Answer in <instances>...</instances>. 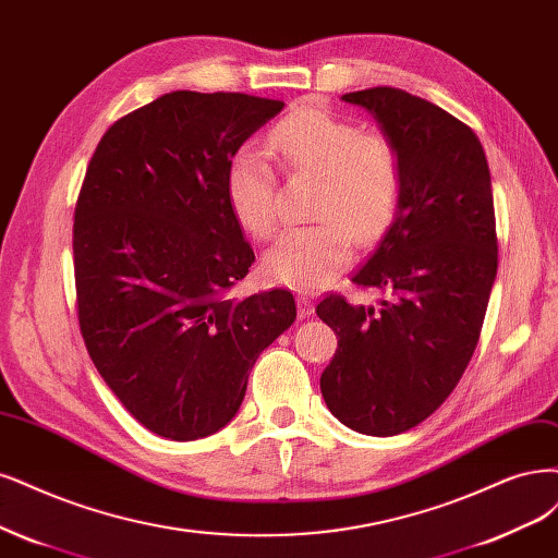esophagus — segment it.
<instances>
[{
	"instance_id": "obj_1",
	"label": "esophagus",
	"mask_w": 558,
	"mask_h": 558,
	"mask_svg": "<svg viewBox=\"0 0 558 558\" xmlns=\"http://www.w3.org/2000/svg\"><path fill=\"white\" fill-rule=\"evenodd\" d=\"M314 314V298L312 295H298V316L300 318H310Z\"/></svg>"
}]
</instances>
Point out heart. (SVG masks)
<instances>
[{
	"instance_id": "1",
	"label": "heart",
	"mask_w": 558,
	"mask_h": 558,
	"mask_svg": "<svg viewBox=\"0 0 558 558\" xmlns=\"http://www.w3.org/2000/svg\"><path fill=\"white\" fill-rule=\"evenodd\" d=\"M270 145L291 172L318 175L314 226L286 230L267 248L265 275L298 291H316L349 265L351 236L374 242L397 215L401 163L395 145L318 106H300L272 129ZM226 198L238 223L256 240L279 226L275 168L254 147L238 149L226 170Z\"/></svg>"
}]
</instances>
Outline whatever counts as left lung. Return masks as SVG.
<instances>
[{
	"label": "left lung",
	"instance_id": "left-lung-1",
	"mask_svg": "<svg viewBox=\"0 0 558 558\" xmlns=\"http://www.w3.org/2000/svg\"><path fill=\"white\" fill-rule=\"evenodd\" d=\"M378 122L399 155L401 201L353 283L378 304L325 298L316 314L339 345L320 376L330 413L367 436H395L429 417L477 345L498 246L492 178L475 133L395 87L343 94Z\"/></svg>",
	"mask_w": 558,
	"mask_h": 558
}]
</instances>
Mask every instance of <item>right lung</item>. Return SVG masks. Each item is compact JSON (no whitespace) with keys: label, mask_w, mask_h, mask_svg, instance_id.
I'll list each match as a JSON object with an SVG mask.
<instances>
[{"label":"right lung","mask_w":558,"mask_h":558,"mask_svg":"<svg viewBox=\"0 0 558 558\" xmlns=\"http://www.w3.org/2000/svg\"><path fill=\"white\" fill-rule=\"evenodd\" d=\"M281 110L170 92L114 122L87 166L73 221L81 332L108 388L157 436L226 427L258 355L298 316L281 288L230 298L254 252L226 198L228 161Z\"/></svg>","instance_id":"right-lung-1"}]
</instances>
